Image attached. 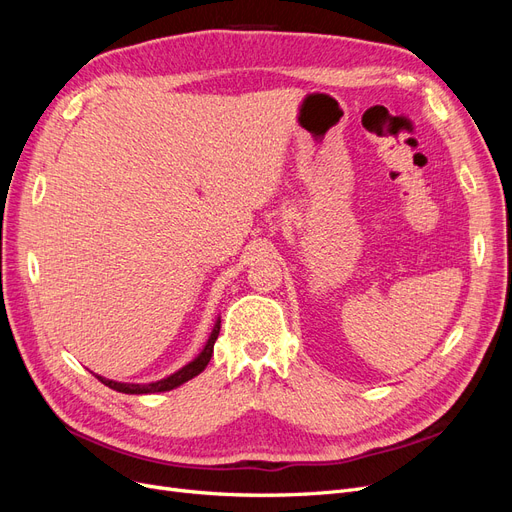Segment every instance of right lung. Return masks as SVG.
<instances>
[{"label":"right lung","mask_w":512,"mask_h":512,"mask_svg":"<svg viewBox=\"0 0 512 512\" xmlns=\"http://www.w3.org/2000/svg\"><path fill=\"white\" fill-rule=\"evenodd\" d=\"M220 322H222L220 318L215 320L213 329H211V335H209V339H207V344L203 346V350H200L188 365H183L181 369L175 371V374H170V376H166V378H162V380L145 382V384H134V382L108 380V378H102V376H98V374H96V378H98L104 386H108V389L119 391V393H126V395H149V393L173 391V389H177V386H181V384H185L188 380H192L194 376H198L200 371H203V369L209 365L211 354H213V344H215V339H218V335H220Z\"/></svg>","instance_id":"right-lung-1"}]
</instances>
